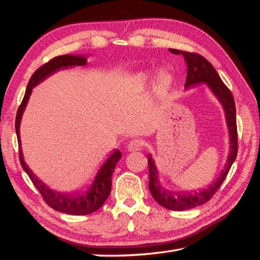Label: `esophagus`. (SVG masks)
<instances>
[{"label": "esophagus", "mask_w": 260, "mask_h": 260, "mask_svg": "<svg viewBox=\"0 0 260 260\" xmlns=\"http://www.w3.org/2000/svg\"><path fill=\"white\" fill-rule=\"evenodd\" d=\"M143 147V142L141 140H132L128 142V144H127V150L129 152H134V151H140L141 148Z\"/></svg>", "instance_id": "esophagus-1"}]
</instances>
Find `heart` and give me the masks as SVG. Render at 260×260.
<instances>
[{
  "mask_svg": "<svg viewBox=\"0 0 260 260\" xmlns=\"http://www.w3.org/2000/svg\"><path fill=\"white\" fill-rule=\"evenodd\" d=\"M151 79V75L148 73H140L135 77L136 84H145ZM173 85V77L167 70L159 71L156 76L155 84H154V90L159 96H165Z\"/></svg>",
  "mask_w": 260,
  "mask_h": 260,
  "instance_id": "obj_1",
  "label": "heart"
}]
</instances>
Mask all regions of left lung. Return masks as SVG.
Masks as SVG:
<instances>
[{"label": "left lung", "mask_w": 260, "mask_h": 260, "mask_svg": "<svg viewBox=\"0 0 260 260\" xmlns=\"http://www.w3.org/2000/svg\"><path fill=\"white\" fill-rule=\"evenodd\" d=\"M170 52L174 54H182L185 59L187 66L185 88H191L193 86L202 84V82H206L210 89L217 96L220 103L222 104L230 135V153L227 163H225L219 178L212 184H210L207 189L194 192H175L165 189L159 183L158 172L154 159L151 155H147L148 173H150L148 189H150L154 200L169 210L183 211V210L196 208L208 202L214 196V193L219 190V187L221 186L222 182L227 178L231 165L235 162L237 153H238V133H237L236 105L234 96L229 90V88L223 84V81L220 78L217 70L213 68V66L199 53L180 51L176 50V49H170Z\"/></svg>", "instance_id": "8db88e82"}]
</instances>
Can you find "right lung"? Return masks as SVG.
Segmentation results:
<instances>
[{
  "mask_svg": "<svg viewBox=\"0 0 260 260\" xmlns=\"http://www.w3.org/2000/svg\"><path fill=\"white\" fill-rule=\"evenodd\" d=\"M87 60L84 57L70 56V54H64V56H59L51 59L40 68L35 71V74L31 76L27 84L24 97L22 99V103L19 106L18 113L15 117V132L18 136L19 142V157L22 168L29 175L32 183L40 192L43 200L49 207L59 212H63L67 214L74 215H84L95 212L96 210L101 208L107 198L110 194L112 190V175L115 170L116 164L121 157V153L118 150H115L114 153L110 155L107 161L103 164V167L99 169L98 173L93 180L92 184L88 189L81 193H60L51 190L50 187L47 186L41 180H39L37 176L32 173V171L27 167L23 159V154L21 150V140H20V123L22 118V114L24 112V108L29 101V97L32 92V88L40 84L42 80H45L47 77L52 75L56 71L75 67V66H85Z\"/></svg>",
  "mask_w": 260,
  "mask_h": 260,
  "instance_id": "obj_1",
  "label": "right lung"
}]
</instances>
